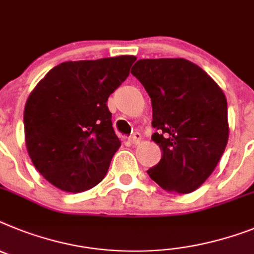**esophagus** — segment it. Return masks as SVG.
Segmentation results:
<instances>
[{
    "label": "esophagus",
    "mask_w": 254,
    "mask_h": 254,
    "mask_svg": "<svg viewBox=\"0 0 254 254\" xmlns=\"http://www.w3.org/2000/svg\"><path fill=\"white\" fill-rule=\"evenodd\" d=\"M128 141L133 145H137L138 142L141 141V133H138V132L132 133V135L128 137Z\"/></svg>",
    "instance_id": "obj_1"
}]
</instances>
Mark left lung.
<instances>
[{"instance_id":"left-lung-1","label":"left lung","mask_w":254,"mask_h":254,"mask_svg":"<svg viewBox=\"0 0 254 254\" xmlns=\"http://www.w3.org/2000/svg\"><path fill=\"white\" fill-rule=\"evenodd\" d=\"M131 73L151 99V136L162 158L148 175L166 191L188 194L211 176L229 140L224 91L186 59H141Z\"/></svg>"}]
</instances>
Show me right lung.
Segmentation results:
<instances>
[{
    "mask_svg": "<svg viewBox=\"0 0 254 254\" xmlns=\"http://www.w3.org/2000/svg\"><path fill=\"white\" fill-rule=\"evenodd\" d=\"M135 56L62 63L37 83L24 108L25 145L36 170L66 192L92 189L121 141L108 97L129 74Z\"/></svg>",
    "mask_w": 254,
    "mask_h": 254,
    "instance_id": "obj_1",
    "label": "right lung"
}]
</instances>
